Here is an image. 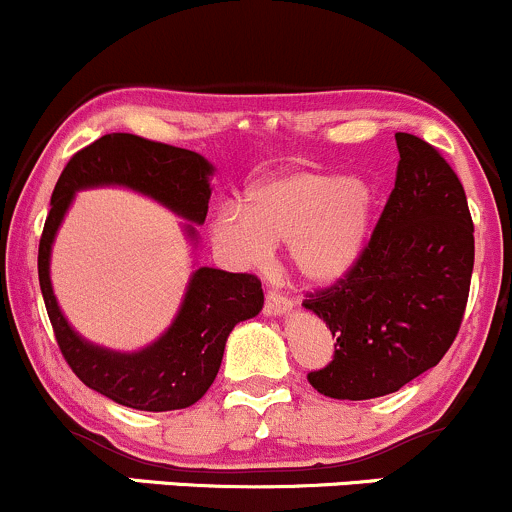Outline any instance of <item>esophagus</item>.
<instances>
[{
	"instance_id": "esophagus-1",
	"label": "esophagus",
	"mask_w": 512,
	"mask_h": 512,
	"mask_svg": "<svg viewBox=\"0 0 512 512\" xmlns=\"http://www.w3.org/2000/svg\"><path fill=\"white\" fill-rule=\"evenodd\" d=\"M288 310H290V300L285 298L283 293L268 290L266 300H263V312H266L268 317H278V315H285Z\"/></svg>"
}]
</instances>
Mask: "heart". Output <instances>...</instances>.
<instances>
[{"instance_id": "obj_1", "label": "heart", "mask_w": 512, "mask_h": 512, "mask_svg": "<svg viewBox=\"0 0 512 512\" xmlns=\"http://www.w3.org/2000/svg\"><path fill=\"white\" fill-rule=\"evenodd\" d=\"M376 219V190L364 178L320 168H293L258 180L244 207L222 205L212 239L236 263H261L283 241L298 278L337 283L364 256Z\"/></svg>"}]
</instances>
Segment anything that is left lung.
<instances>
[{"label":"left lung","mask_w":512,"mask_h":512,"mask_svg":"<svg viewBox=\"0 0 512 512\" xmlns=\"http://www.w3.org/2000/svg\"><path fill=\"white\" fill-rule=\"evenodd\" d=\"M398 173L354 271L302 307L329 327L334 356L307 373L317 393L368 400L437 366L464 320L474 222L461 180L437 148L395 134Z\"/></svg>","instance_id":"left-lung-1"}]
</instances>
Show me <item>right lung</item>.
<instances>
[{
	"instance_id": "add662e5",
	"label": "right lung",
	"mask_w": 512,
	"mask_h": 512,
	"mask_svg": "<svg viewBox=\"0 0 512 512\" xmlns=\"http://www.w3.org/2000/svg\"><path fill=\"white\" fill-rule=\"evenodd\" d=\"M212 173V163L188 148L134 134H107L70 158L51 195V212L38 244V283L56 342L87 388L126 408L166 412L197 403L217 378L229 332L261 312V280L251 273L197 268L173 324L153 344L126 354L90 344L65 320L51 285L53 239L75 192L119 185L188 219L185 232L195 241V224L207 217Z\"/></svg>"
}]
</instances>
